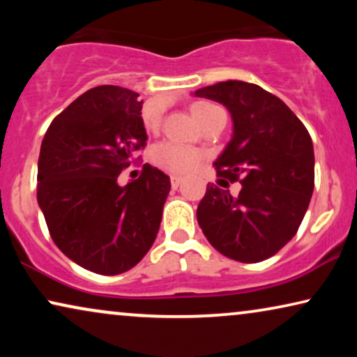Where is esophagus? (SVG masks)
Listing matches in <instances>:
<instances>
[{
    "mask_svg": "<svg viewBox=\"0 0 357 357\" xmlns=\"http://www.w3.org/2000/svg\"><path fill=\"white\" fill-rule=\"evenodd\" d=\"M170 183H172V188L177 190L180 185H182V177H177V175H172L170 177Z\"/></svg>",
    "mask_w": 357,
    "mask_h": 357,
    "instance_id": "34e87169",
    "label": "esophagus"
}]
</instances>
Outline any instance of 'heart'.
I'll return each mask as SVG.
<instances>
[{"label":"heart","mask_w":357,"mask_h":357,"mask_svg":"<svg viewBox=\"0 0 357 357\" xmlns=\"http://www.w3.org/2000/svg\"><path fill=\"white\" fill-rule=\"evenodd\" d=\"M216 109H219V107L211 104V102H197V104L192 105V114L195 120L202 123L204 116ZM144 125L148 130H155L158 121L148 116V119H144ZM153 159L159 167L169 170L172 174L182 175L192 172L202 160V155H199L198 151L190 149L187 146L174 143V141H164L154 149Z\"/></svg>","instance_id":"obj_1"}]
</instances>
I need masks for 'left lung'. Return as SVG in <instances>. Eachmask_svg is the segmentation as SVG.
Segmentation results:
<instances>
[{
  "label": "left lung",
  "instance_id": "obj_1",
  "mask_svg": "<svg viewBox=\"0 0 357 357\" xmlns=\"http://www.w3.org/2000/svg\"><path fill=\"white\" fill-rule=\"evenodd\" d=\"M195 96L226 105L232 139L214 162L219 182H241L229 190L208 183L197 218L208 242L224 257L258 263L296 236L314 192V144L304 123L280 97L243 81L218 82Z\"/></svg>",
  "mask_w": 357,
  "mask_h": 357
}]
</instances>
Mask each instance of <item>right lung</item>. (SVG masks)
Listing matches in <instances>:
<instances>
[{"mask_svg": "<svg viewBox=\"0 0 357 357\" xmlns=\"http://www.w3.org/2000/svg\"><path fill=\"white\" fill-rule=\"evenodd\" d=\"M136 92L97 86L48 126L37 172V202L55 245L97 275L125 273L143 260L159 232L170 178L144 164L121 187V170L146 148Z\"/></svg>", "mask_w": 357, "mask_h": 357, "instance_id": "right-lung-1", "label": "right lung"}]
</instances>
